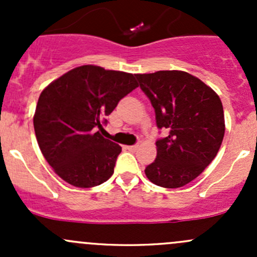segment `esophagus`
Returning a JSON list of instances; mask_svg holds the SVG:
<instances>
[{
	"label": "esophagus",
	"mask_w": 257,
	"mask_h": 257,
	"mask_svg": "<svg viewBox=\"0 0 257 257\" xmlns=\"http://www.w3.org/2000/svg\"><path fill=\"white\" fill-rule=\"evenodd\" d=\"M126 149L131 150V152H136V150L139 149V144H136V145H128L126 147Z\"/></svg>",
	"instance_id": "esophagus-1"
}]
</instances>
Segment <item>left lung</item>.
<instances>
[{"mask_svg":"<svg viewBox=\"0 0 257 257\" xmlns=\"http://www.w3.org/2000/svg\"><path fill=\"white\" fill-rule=\"evenodd\" d=\"M155 110L158 128L169 136L157 141V158L145 175L163 188H181L214 160L225 134L222 103L200 80L183 71L136 74Z\"/></svg>","mask_w":257,"mask_h":257,"instance_id":"8db88e82","label":"left lung"}]
</instances>
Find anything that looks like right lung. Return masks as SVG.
<instances>
[{
	"label": "right lung",
	"instance_id": "right-lung-1",
	"mask_svg": "<svg viewBox=\"0 0 257 257\" xmlns=\"http://www.w3.org/2000/svg\"><path fill=\"white\" fill-rule=\"evenodd\" d=\"M137 87L132 73L85 64L42 90L33 125L41 152L59 178L77 188H92L112 177L121 148L97 129Z\"/></svg>",
	"mask_w": 257,
	"mask_h": 257
}]
</instances>
